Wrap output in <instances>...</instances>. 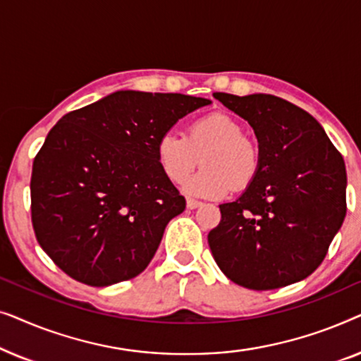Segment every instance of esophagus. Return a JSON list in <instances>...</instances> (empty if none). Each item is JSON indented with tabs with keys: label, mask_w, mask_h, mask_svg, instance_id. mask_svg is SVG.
Here are the masks:
<instances>
[{
	"label": "esophagus",
	"mask_w": 361,
	"mask_h": 361,
	"mask_svg": "<svg viewBox=\"0 0 361 361\" xmlns=\"http://www.w3.org/2000/svg\"><path fill=\"white\" fill-rule=\"evenodd\" d=\"M200 205H202V202H199V200H194V199H187V209L194 210V209H197V207H200Z\"/></svg>",
	"instance_id": "esophagus-1"
}]
</instances>
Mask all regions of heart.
<instances>
[{
    "label": "heart",
    "mask_w": 361,
    "mask_h": 361,
    "mask_svg": "<svg viewBox=\"0 0 361 361\" xmlns=\"http://www.w3.org/2000/svg\"><path fill=\"white\" fill-rule=\"evenodd\" d=\"M156 157L164 176L182 184L202 162V169L185 184L190 195L219 199L245 189L258 174L261 152L243 135V126L225 113H210L187 126L184 137L164 133L156 145Z\"/></svg>",
    "instance_id": "b5f03b06"
}]
</instances>
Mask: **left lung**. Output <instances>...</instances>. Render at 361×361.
Instances as JSON below:
<instances>
[{"mask_svg": "<svg viewBox=\"0 0 361 361\" xmlns=\"http://www.w3.org/2000/svg\"><path fill=\"white\" fill-rule=\"evenodd\" d=\"M255 130L258 174L220 205L212 255L233 283L269 290L302 281L327 255L347 214L343 157L302 108L266 93H214Z\"/></svg>", "mask_w": 361, "mask_h": 361, "instance_id": "1", "label": "left lung"}]
</instances>
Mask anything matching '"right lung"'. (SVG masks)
I'll use <instances>...</instances> for the list:
<instances>
[{
	"label": "right lung",
	"instance_id": "1",
	"mask_svg": "<svg viewBox=\"0 0 361 361\" xmlns=\"http://www.w3.org/2000/svg\"><path fill=\"white\" fill-rule=\"evenodd\" d=\"M210 100L120 90L63 115L34 157L31 219L54 263L105 288L146 269L185 199L156 157L159 137Z\"/></svg>",
	"mask_w": 361,
	"mask_h": 361
}]
</instances>
